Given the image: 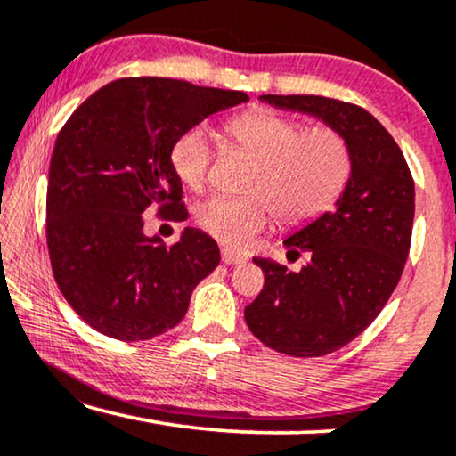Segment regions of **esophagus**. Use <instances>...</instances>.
Here are the masks:
<instances>
[{"label": "esophagus", "instance_id": "1", "mask_svg": "<svg viewBox=\"0 0 456 456\" xmlns=\"http://www.w3.org/2000/svg\"><path fill=\"white\" fill-rule=\"evenodd\" d=\"M245 261H247L245 255L230 251V248H222V264H226V265H239V264H245Z\"/></svg>", "mask_w": 456, "mask_h": 456}]
</instances>
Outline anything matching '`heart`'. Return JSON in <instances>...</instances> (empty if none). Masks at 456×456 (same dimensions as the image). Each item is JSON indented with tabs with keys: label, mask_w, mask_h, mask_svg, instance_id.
<instances>
[{
	"label": "heart",
	"mask_w": 456,
	"mask_h": 456,
	"mask_svg": "<svg viewBox=\"0 0 456 456\" xmlns=\"http://www.w3.org/2000/svg\"><path fill=\"white\" fill-rule=\"evenodd\" d=\"M236 145L257 159L245 197L211 195L197 203L195 222L216 240L247 247L272 222L273 209L284 224H303L323 214L351 176V151L338 130L303 128L272 111H247L228 122ZM170 161L180 183L201 191L209 176L208 130L195 126L174 141Z\"/></svg>",
	"instance_id": "obj_1"
}]
</instances>
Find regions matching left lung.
<instances>
[{
    "mask_svg": "<svg viewBox=\"0 0 456 456\" xmlns=\"http://www.w3.org/2000/svg\"><path fill=\"white\" fill-rule=\"evenodd\" d=\"M338 130L351 151V176L332 211L284 240L307 264L289 272L253 257L265 284L245 309L251 332L290 357H322L348 345L376 320L407 261L415 183L401 147L370 111L320 95H261Z\"/></svg>",
    "mask_w": 456,
    "mask_h": 456,
    "instance_id": "left-lung-1",
    "label": "left lung"
}]
</instances>
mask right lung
Returning <instances> with one entry per match:
<instances>
[{
	"label": "right lung",
	"mask_w": 456,
	"mask_h": 456,
	"mask_svg": "<svg viewBox=\"0 0 456 456\" xmlns=\"http://www.w3.org/2000/svg\"><path fill=\"white\" fill-rule=\"evenodd\" d=\"M245 102L242 91L186 80L120 78L60 130L47 183L49 259L61 295L97 332L124 342L164 334L220 264L217 242L203 230L184 228L166 247L142 232V214L189 217L170 161L174 141Z\"/></svg>",
	"instance_id": "1"
}]
</instances>
